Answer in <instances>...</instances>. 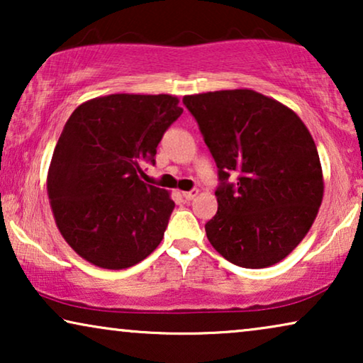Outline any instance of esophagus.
<instances>
[{"label":"esophagus","mask_w":363,"mask_h":363,"mask_svg":"<svg viewBox=\"0 0 363 363\" xmlns=\"http://www.w3.org/2000/svg\"><path fill=\"white\" fill-rule=\"evenodd\" d=\"M196 195H198V190H191V191H183V198H185L186 201L193 200V198H195Z\"/></svg>","instance_id":"esophagus-1"}]
</instances>
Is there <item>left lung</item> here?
I'll list each match as a JSON object with an SVG mask.
<instances>
[{
	"mask_svg": "<svg viewBox=\"0 0 363 363\" xmlns=\"http://www.w3.org/2000/svg\"><path fill=\"white\" fill-rule=\"evenodd\" d=\"M218 167L208 241L233 264H276L304 240L324 196L319 153L299 116L251 89L183 97ZM231 171L240 175L227 183Z\"/></svg>",
	"mask_w": 363,
	"mask_h": 363,
	"instance_id": "8db88e82",
	"label": "left lung"
}]
</instances>
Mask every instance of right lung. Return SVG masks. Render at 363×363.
<instances>
[{"label": "right lung", "instance_id": "1", "mask_svg": "<svg viewBox=\"0 0 363 363\" xmlns=\"http://www.w3.org/2000/svg\"><path fill=\"white\" fill-rule=\"evenodd\" d=\"M168 94H111L79 106L62 128L48 172L57 230L82 259L125 269L163 240L175 203L140 180L183 108Z\"/></svg>", "mask_w": 363, "mask_h": 363}]
</instances>
